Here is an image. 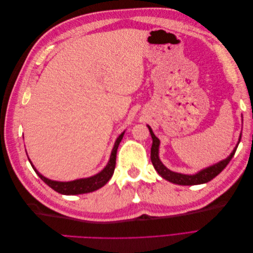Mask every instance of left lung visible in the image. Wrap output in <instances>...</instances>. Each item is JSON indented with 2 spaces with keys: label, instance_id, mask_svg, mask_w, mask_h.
I'll return each mask as SVG.
<instances>
[{
  "label": "left lung",
  "instance_id": "obj_1",
  "mask_svg": "<svg viewBox=\"0 0 253 253\" xmlns=\"http://www.w3.org/2000/svg\"><path fill=\"white\" fill-rule=\"evenodd\" d=\"M147 126L149 128L150 134H151L152 139H153L152 148H151V160H152L153 166H154V168H155V170L166 180H169L172 183H176V185H180V186L202 185V183H206V182L212 180L214 177H216V176L225 169L227 165L230 163V160L232 159V157L234 155V153L237 149V145H239V143L241 141V137H242V134H241L239 141H237V144L235 145V148L231 152V154L229 155L226 159L220 160V162H218L217 164H214L208 168H205V169L198 171L195 174H182V173L171 171L162 163V160L159 159L160 141L155 136V134L153 133L151 126Z\"/></svg>",
  "mask_w": 253,
  "mask_h": 253
}]
</instances>
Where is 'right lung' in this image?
<instances>
[{"label":"right lung","instance_id":"add662e5","mask_svg":"<svg viewBox=\"0 0 253 253\" xmlns=\"http://www.w3.org/2000/svg\"><path fill=\"white\" fill-rule=\"evenodd\" d=\"M125 132H122L118 137L116 141L114 143V147L111 153V156L108 164L103 168V169L93 175L89 176V177L85 178H80V179H76V180H71V181H57V180H51L43 176L39 171H38L33 163L30 162V159L28 158L30 165H32L33 169L35 172L38 174V176L48 185L51 189H53L56 192L63 194V195H78V194H84V193H89V192H94V191L100 189L103 187L106 182H108L111 177L114 174L115 170V165H116V154H117V149L119 147V143L121 142L122 138H124ZM27 154V153H26ZM28 156V155H27Z\"/></svg>","mask_w":253,"mask_h":253}]
</instances>
